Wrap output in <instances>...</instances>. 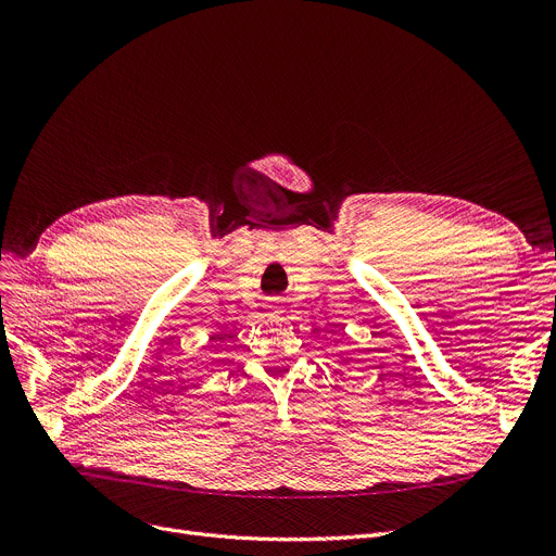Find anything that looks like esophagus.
<instances>
[{"instance_id": "esophagus-1", "label": "esophagus", "mask_w": 556, "mask_h": 556, "mask_svg": "<svg viewBox=\"0 0 556 556\" xmlns=\"http://www.w3.org/2000/svg\"><path fill=\"white\" fill-rule=\"evenodd\" d=\"M268 311H270L273 315H277V313H281V304H279V302H270V304H268Z\"/></svg>"}]
</instances>
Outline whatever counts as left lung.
<instances>
[{
  "label": "left lung",
  "mask_w": 556,
  "mask_h": 556,
  "mask_svg": "<svg viewBox=\"0 0 556 556\" xmlns=\"http://www.w3.org/2000/svg\"><path fill=\"white\" fill-rule=\"evenodd\" d=\"M342 363H349V358H344V361H342Z\"/></svg>",
  "instance_id": "1"
}]
</instances>
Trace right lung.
<instances>
[{
  "label": "right lung",
  "mask_w": 556,
  "mask_h": 556,
  "mask_svg": "<svg viewBox=\"0 0 556 556\" xmlns=\"http://www.w3.org/2000/svg\"><path fill=\"white\" fill-rule=\"evenodd\" d=\"M216 340H218V342H223V340H225V336L220 333V336H216Z\"/></svg>",
  "instance_id": "right-lung-1"
}]
</instances>
